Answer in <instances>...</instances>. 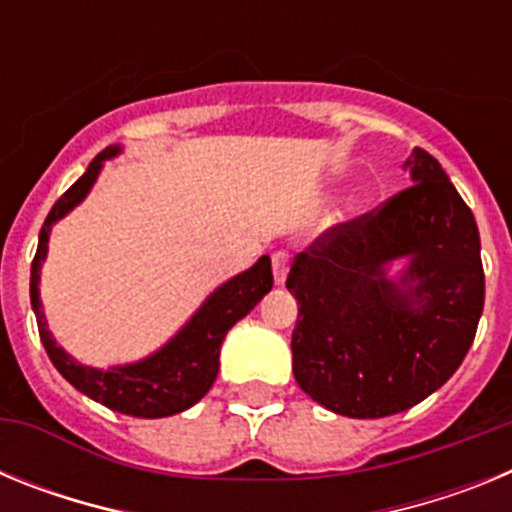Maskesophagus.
<instances>
[{
	"mask_svg": "<svg viewBox=\"0 0 512 512\" xmlns=\"http://www.w3.org/2000/svg\"><path fill=\"white\" fill-rule=\"evenodd\" d=\"M271 269H274V282L284 284L287 282V271H289V253L277 251L271 256Z\"/></svg>",
	"mask_w": 512,
	"mask_h": 512,
	"instance_id": "esophagus-1",
	"label": "esophagus"
}]
</instances>
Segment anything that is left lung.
<instances>
[{
    "instance_id": "obj_1",
    "label": "left lung",
    "mask_w": 512,
    "mask_h": 512,
    "mask_svg": "<svg viewBox=\"0 0 512 512\" xmlns=\"http://www.w3.org/2000/svg\"><path fill=\"white\" fill-rule=\"evenodd\" d=\"M405 169L413 187L325 230L287 277L297 384L346 418L402 413L449 382L485 307L472 210L428 151ZM397 258L409 266L390 280Z\"/></svg>"
}]
</instances>
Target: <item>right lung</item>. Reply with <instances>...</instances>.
Wrapping results in <instances>:
<instances>
[{
  "label": "right lung",
  "instance_id": "add662e5",
  "mask_svg": "<svg viewBox=\"0 0 512 512\" xmlns=\"http://www.w3.org/2000/svg\"><path fill=\"white\" fill-rule=\"evenodd\" d=\"M120 146L104 148L94 158L89 169L84 171L81 179H76L61 200L53 205V210L45 217L43 228H40L38 251H35L33 269H30V302H33L35 318H38L40 341L45 351L51 356L61 377L76 390L92 397L94 402H102L104 408L117 410L122 415H133V418H169V415L182 413L192 408L194 402L210 392L212 382L220 369V346L230 328L241 318H246L253 307L259 305L261 297L266 295L274 284L271 277V259L261 256L251 269H246L238 277L228 279L225 284L212 292L202 307L194 312L189 323L184 325L169 343L158 348L156 354L146 359L135 361V364L110 366V369H94L84 366L63 351L53 341L48 323L43 315V302H40V266L48 256V238L51 228L69 215L76 205L89 194V189L97 182L99 171L107 158L117 156Z\"/></svg>",
  "mask_w": 512,
  "mask_h": 512
}]
</instances>
